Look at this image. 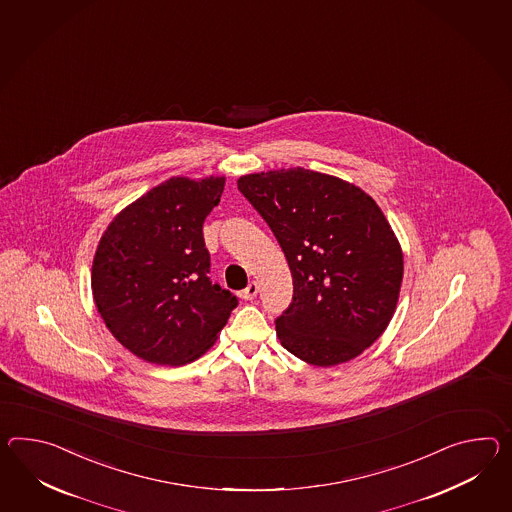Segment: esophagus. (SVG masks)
I'll return each mask as SVG.
<instances>
[{
    "label": "esophagus",
    "mask_w": 512,
    "mask_h": 512,
    "mask_svg": "<svg viewBox=\"0 0 512 512\" xmlns=\"http://www.w3.org/2000/svg\"><path fill=\"white\" fill-rule=\"evenodd\" d=\"M257 292H259V285L255 281H251L250 285L240 292V298L242 300H253L257 296Z\"/></svg>",
    "instance_id": "esophagus-1"
}]
</instances>
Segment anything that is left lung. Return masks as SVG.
<instances>
[{
    "label": "left lung",
    "mask_w": 512,
    "mask_h": 512,
    "mask_svg": "<svg viewBox=\"0 0 512 512\" xmlns=\"http://www.w3.org/2000/svg\"><path fill=\"white\" fill-rule=\"evenodd\" d=\"M238 190L287 257L294 296L281 346L314 366L351 361L396 311L403 255L385 214L355 185L305 168L244 175Z\"/></svg>",
    "instance_id": "obj_1"
}]
</instances>
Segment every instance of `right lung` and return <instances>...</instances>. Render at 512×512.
I'll list each match as a JSON object with an SVG mask.
<instances>
[{"instance_id":"1","label":"right lung","mask_w":512,"mask_h":512,"mask_svg":"<svg viewBox=\"0 0 512 512\" xmlns=\"http://www.w3.org/2000/svg\"><path fill=\"white\" fill-rule=\"evenodd\" d=\"M224 177H172L114 218L92 264V294L114 338L144 361L179 366L211 348L238 298L212 283L203 222Z\"/></svg>"}]
</instances>
